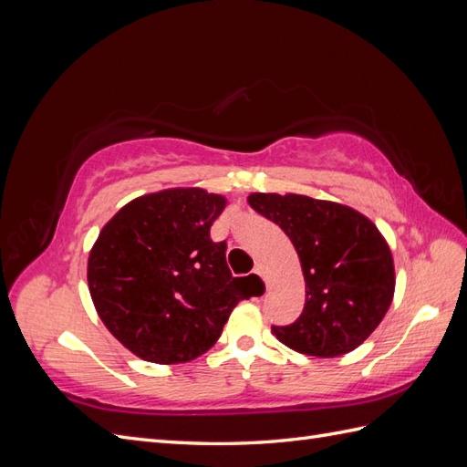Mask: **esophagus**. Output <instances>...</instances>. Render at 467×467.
<instances>
[{"mask_svg": "<svg viewBox=\"0 0 467 467\" xmlns=\"http://www.w3.org/2000/svg\"><path fill=\"white\" fill-rule=\"evenodd\" d=\"M255 275H259L265 280V285H266V275H265V268L261 265H255Z\"/></svg>", "mask_w": 467, "mask_h": 467, "instance_id": "34e87169", "label": "esophagus"}]
</instances>
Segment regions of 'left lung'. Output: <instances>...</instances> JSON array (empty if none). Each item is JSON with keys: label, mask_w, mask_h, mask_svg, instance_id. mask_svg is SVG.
<instances>
[{"label": "left lung", "mask_w": 467, "mask_h": 467, "mask_svg": "<svg viewBox=\"0 0 467 467\" xmlns=\"http://www.w3.org/2000/svg\"><path fill=\"white\" fill-rule=\"evenodd\" d=\"M261 216L294 244L306 280V304L290 325H273L280 343L312 357L355 350L389 309L391 251L376 225L348 206L304 194L249 196Z\"/></svg>", "instance_id": "1"}]
</instances>
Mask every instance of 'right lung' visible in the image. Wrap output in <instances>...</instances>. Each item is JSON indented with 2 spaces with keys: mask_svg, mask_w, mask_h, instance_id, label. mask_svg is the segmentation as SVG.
<instances>
[{
  "mask_svg": "<svg viewBox=\"0 0 467 467\" xmlns=\"http://www.w3.org/2000/svg\"><path fill=\"white\" fill-rule=\"evenodd\" d=\"M225 199L169 189L120 208L99 234L88 282L99 317L136 357L179 364L222 335L237 302L249 300L210 228Z\"/></svg>",
  "mask_w": 467,
  "mask_h": 467,
  "instance_id": "add662e5",
  "label": "right lung"
}]
</instances>
